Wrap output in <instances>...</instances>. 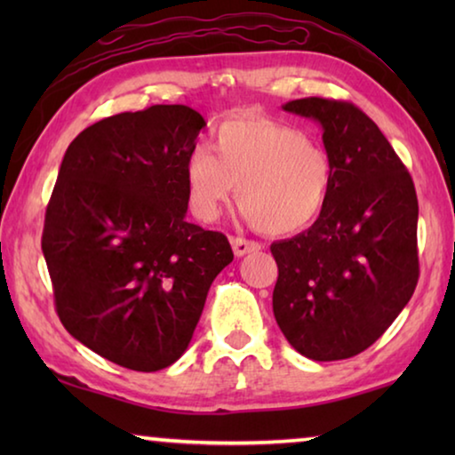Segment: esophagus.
<instances>
[{
	"label": "esophagus",
	"mask_w": 455,
	"mask_h": 455,
	"mask_svg": "<svg viewBox=\"0 0 455 455\" xmlns=\"http://www.w3.org/2000/svg\"><path fill=\"white\" fill-rule=\"evenodd\" d=\"M230 244H233V252L236 257H244V255H251V252H257L260 251V244L255 243V241H246V238H241L236 236L230 241Z\"/></svg>",
	"instance_id": "1"
}]
</instances>
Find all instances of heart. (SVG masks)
Listing matches in <instances>:
<instances>
[{
  "label": "heart",
  "instance_id": "obj_1",
  "mask_svg": "<svg viewBox=\"0 0 455 455\" xmlns=\"http://www.w3.org/2000/svg\"><path fill=\"white\" fill-rule=\"evenodd\" d=\"M211 148L195 146L182 168L198 220H217L235 192L243 217L265 235L301 233L325 211L333 166L301 130L267 118L227 120L214 130Z\"/></svg>",
  "mask_w": 455,
  "mask_h": 455
}]
</instances>
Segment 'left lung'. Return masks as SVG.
<instances>
[{"instance_id":"8db88e82","label":"left lung","mask_w":455,"mask_h":455,"mask_svg":"<svg viewBox=\"0 0 455 455\" xmlns=\"http://www.w3.org/2000/svg\"><path fill=\"white\" fill-rule=\"evenodd\" d=\"M283 110L323 128L333 188L309 228L271 244L279 267L273 313L301 355L347 359L373 345L413 295L418 196L387 138L359 108L303 98Z\"/></svg>"}]
</instances>
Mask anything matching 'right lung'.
Here are the masks:
<instances>
[{
  "label": "right lung",
  "instance_id": "right-lung-1",
  "mask_svg": "<svg viewBox=\"0 0 455 455\" xmlns=\"http://www.w3.org/2000/svg\"><path fill=\"white\" fill-rule=\"evenodd\" d=\"M203 126L182 104L96 122L68 146L45 211L42 251L61 325L134 371L182 357L235 257L225 235L187 220L182 168Z\"/></svg>",
  "mask_w": 455,
  "mask_h": 455
}]
</instances>
